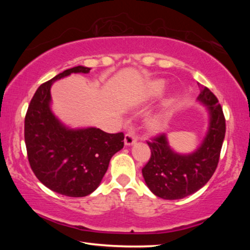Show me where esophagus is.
Listing matches in <instances>:
<instances>
[{"label": "esophagus", "instance_id": "esophagus-1", "mask_svg": "<svg viewBox=\"0 0 250 250\" xmlns=\"http://www.w3.org/2000/svg\"><path fill=\"white\" fill-rule=\"evenodd\" d=\"M135 142H136V137L132 133L125 134V146L133 145V144H135Z\"/></svg>", "mask_w": 250, "mask_h": 250}]
</instances>
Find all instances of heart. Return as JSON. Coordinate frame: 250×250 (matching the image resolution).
Wrapping results in <instances>:
<instances>
[{
	"mask_svg": "<svg viewBox=\"0 0 250 250\" xmlns=\"http://www.w3.org/2000/svg\"><path fill=\"white\" fill-rule=\"evenodd\" d=\"M166 88L167 84L162 79H155V81H151L146 84L144 89H143L141 100L143 102H150V101L161 97L164 91H166ZM167 124V115L166 111L163 110H158L150 114L146 120V125L148 130L151 132H156V133L166 130Z\"/></svg>",
	"mask_w": 250,
	"mask_h": 250,
	"instance_id": "obj_1",
	"label": "heart"
}]
</instances>
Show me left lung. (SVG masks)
Returning <instances> with one entry per match:
<instances>
[{"label": "left lung", "mask_w": 250, "mask_h": 250, "mask_svg": "<svg viewBox=\"0 0 250 250\" xmlns=\"http://www.w3.org/2000/svg\"><path fill=\"white\" fill-rule=\"evenodd\" d=\"M208 113V125L203 141L189 153L175 151L162 134L147 142L149 161L142 169L151 192L166 200H179L200 190L213 176L219 161L226 134V120L218 100L208 88L196 99Z\"/></svg>", "instance_id": "left-lung-1"}]
</instances>
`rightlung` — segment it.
<instances>
[{
    "label": "right lung",
    "mask_w": 250,
    "mask_h": 250,
    "mask_svg": "<svg viewBox=\"0 0 250 250\" xmlns=\"http://www.w3.org/2000/svg\"><path fill=\"white\" fill-rule=\"evenodd\" d=\"M83 65L68 68L41 84L24 119V141L32 171L55 192L81 198L97 189L111 157L124 148V133L109 134L95 126L71 128L51 109L50 89L71 74H88Z\"/></svg>",
    "instance_id": "1"
}]
</instances>
